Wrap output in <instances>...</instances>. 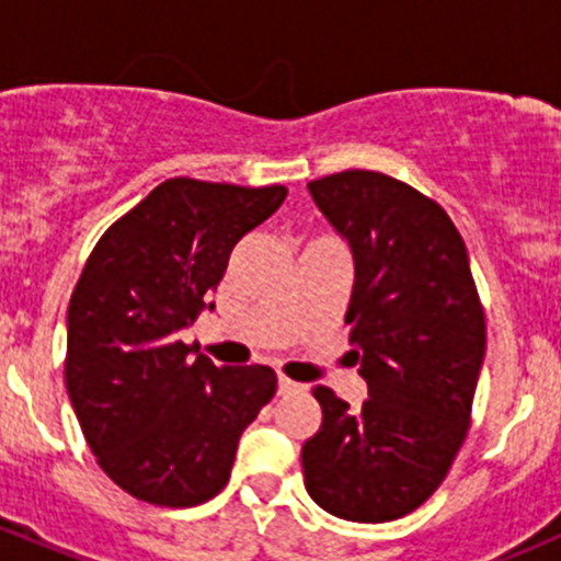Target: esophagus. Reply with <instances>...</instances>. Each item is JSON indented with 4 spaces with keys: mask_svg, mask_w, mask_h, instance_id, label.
Instances as JSON below:
<instances>
[{
    "mask_svg": "<svg viewBox=\"0 0 561 561\" xmlns=\"http://www.w3.org/2000/svg\"><path fill=\"white\" fill-rule=\"evenodd\" d=\"M305 390V385L287 379V376H279V396H296V392Z\"/></svg>",
    "mask_w": 561,
    "mask_h": 561,
    "instance_id": "obj_1",
    "label": "esophagus"
}]
</instances>
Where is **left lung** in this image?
<instances>
[{"label":"left lung","instance_id":"obj_1","mask_svg":"<svg viewBox=\"0 0 561 561\" xmlns=\"http://www.w3.org/2000/svg\"><path fill=\"white\" fill-rule=\"evenodd\" d=\"M307 187L352 245L345 323L368 381L359 410L312 390L323 423L301 448L307 493L343 520H399L443 484L468 437L484 307L462 234L434 198L359 169Z\"/></svg>","mask_w":561,"mask_h":561}]
</instances>
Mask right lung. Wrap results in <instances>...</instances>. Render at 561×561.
Listing matches in <instances>:
<instances>
[{
	"label": "right lung",
	"mask_w": 561,
	"mask_h": 561,
	"mask_svg": "<svg viewBox=\"0 0 561 561\" xmlns=\"http://www.w3.org/2000/svg\"><path fill=\"white\" fill-rule=\"evenodd\" d=\"M285 196L174 176L93 245L68 301L66 390L99 468L133 499L171 510L216 499L240 434L274 399L268 365L216 368L180 329Z\"/></svg>",
	"instance_id": "1"
}]
</instances>
